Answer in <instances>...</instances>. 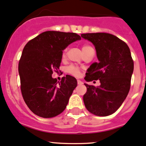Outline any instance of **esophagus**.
I'll return each instance as SVG.
<instances>
[{
  "label": "esophagus",
  "mask_w": 146,
  "mask_h": 146,
  "mask_svg": "<svg viewBox=\"0 0 146 146\" xmlns=\"http://www.w3.org/2000/svg\"><path fill=\"white\" fill-rule=\"evenodd\" d=\"M77 82H78V85H82V84H83V82H82V81H80V80H78Z\"/></svg>",
  "instance_id": "esophagus-1"
}]
</instances>
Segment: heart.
<instances>
[{
    "label": "heart",
    "mask_w": 146,
    "mask_h": 146,
    "mask_svg": "<svg viewBox=\"0 0 146 146\" xmlns=\"http://www.w3.org/2000/svg\"><path fill=\"white\" fill-rule=\"evenodd\" d=\"M92 48V47H91L90 45L84 44L82 46V52L84 53L85 51H86L87 50H88L89 48ZM65 56H66V50H65L64 53H63V57H65ZM67 72L68 73H70V75H73V76H80V73L79 68L75 66H70L69 67H68Z\"/></svg>",
    "instance_id": "b5f03b06"
}]
</instances>
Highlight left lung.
<instances>
[{
	"label": "left lung",
	"instance_id": "obj_1",
	"mask_svg": "<svg viewBox=\"0 0 146 146\" xmlns=\"http://www.w3.org/2000/svg\"><path fill=\"white\" fill-rule=\"evenodd\" d=\"M81 36L95 47L99 62L88 69L85 80H100V85L85 84L83 101L87 110L99 117L115 112L127 97L133 71L130 49L123 41L109 33L82 34Z\"/></svg>",
	"mask_w": 146,
	"mask_h": 146
}]
</instances>
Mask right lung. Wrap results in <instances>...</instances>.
Masks as SVG:
<instances>
[{"label":"right lung","instance_id":"right-lung-1","mask_svg":"<svg viewBox=\"0 0 146 146\" xmlns=\"http://www.w3.org/2000/svg\"><path fill=\"white\" fill-rule=\"evenodd\" d=\"M80 39L76 33L46 31L25 46L18 65L20 89L26 104L36 115L52 118L66 109L77 80L66 75L58 82L51 76L59 69L63 50Z\"/></svg>","mask_w":146,"mask_h":146}]
</instances>
